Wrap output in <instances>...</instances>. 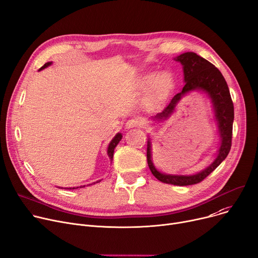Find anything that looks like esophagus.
<instances>
[{"label": "esophagus", "mask_w": 258, "mask_h": 258, "mask_svg": "<svg viewBox=\"0 0 258 258\" xmlns=\"http://www.w3.org/2000/svg\"><path fill=\"white\" fill-rule=\"evenodd\" d=\"M143 125V121L138 119V118H133V119H130L127 122H126V128H133V127H138V126H142Z\"/></svg>", "instance_id": "1"}]
</instances>
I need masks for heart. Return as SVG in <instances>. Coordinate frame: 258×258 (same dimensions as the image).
<instances>
[{"label":"heart","instance_id":"b5f03b06","mask_svg":"<svg viewBox=\"0 0 258 258\" xmlns=\"http://www.w3.org/2000/svg\"><path fill=\"white\" fill-rule=\"evenodd\" d=\"M154 77H155L154 74H150V75L145 76L141 80V87L146 88L152 83ZM172 87H173V78L169 73L163 72V73L159 74L155 78L150 89H148V93H147L148 101L157 102V101L161 100L162 98H164L168 94V92L172 89Z\"/></svg>","mask_w":258,"mask_h":258}]
</instances>
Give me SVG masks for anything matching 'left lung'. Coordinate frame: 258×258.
Masks as SVG:
<instances>
[{"instance_id": "1", "label": "left lung", "mask_w": 258, "mask_h": 258, "mask_svg": "<svg viewBox=\"0 0 258 258\" xmlns=\"http://www.w3.org/2000/svg\"><path fill=\"white\" fill-rule=\"evenodd\" d=\"M175 60L180 61L183 66L185 86L183 87L182 92L174 95L169 104L161 113H158L155 118L157 120H164L168 118L171 113H173L175 105L185 94L195 90H202L206 92L211 98L221 136V146L219 148L218 157L206 169L192 175H174L158 171L152 161L151 140L147 141V164L155 177L159 181L166 184L187 186L198 184L207 178L228 156L232 144L234 106L226 80L214 64L201 57L195 52L183 53L178 57H175Z\"/></svg>"}]
</instances>
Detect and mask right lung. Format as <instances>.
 <instances>
[{
	"mask_svg": "<svg viewBox=\"0 0 258 258\" xmlns=\"http://www.w3.org/2000/svg\"><path fill=\"white\" fill-rule=\"evenodd\" d=\"M52 62H46L42 68H40L39 70H42V69H45V68H47L48 66H50ZM122 139V135L120 134V133H118L116 136L113 138V140L111 141V143L108 144V147H107V155H108V157H110V159L111 160H113V156H114V150H115V147L117 146V144L119 143V141ZM83 187H85V186H83ZM76 188H78V187H76ZM69 189H71V188H69ZM73 189H75V188H73Z\"/></svg>",
	"mask_w": 258,
	"mask_h": 258,
	"instance_id": "obj_1",
	"label": "right lung"
}]
</instances>
